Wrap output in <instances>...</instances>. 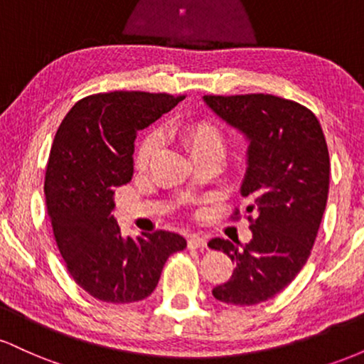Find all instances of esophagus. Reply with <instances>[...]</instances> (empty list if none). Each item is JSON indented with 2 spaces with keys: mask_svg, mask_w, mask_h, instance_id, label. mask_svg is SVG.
I'll use <instances>...</instances> for the list:
<instances>
[{
  "mask_svg": "<svg viewBox=\"0 0 364 364\" xmlns=\"http://www.w3.org/2000/svg\"><path fill=\"white\" fill-rule=\"evenodd\" d=\"M188 246H190V248H205L207 241H205V237H202L198 235H191V236H188Z\"/></svg>",
  "mask_w": 364,
  "mask_h": 364,
  "instance_id": "esophagus-1",
  "label": "esophagus"
}]
</instances>
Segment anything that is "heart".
I'll return each instance as SVG.
<instances>
[{
  "label": "heart",
  "instance_id": "1",
  "mask_svg": "<svg viewBox=\"0 0 364 364\" xmlns=\"http://www.w3.org/2000/svg\"><path fill=\"white\" fill-rule=\"evenodd\" d=\"M176 135L193 159L210 152L223 154L224 150V139L220 135L219 128L208 123V121H191V123L181 124L176 129ZM159 145H161V139H159L157 133H149L141 140L139 152H136V168H147L152 159L156 157Z\"/></svg>",
  "mask_w": 364,
  "mask_h": 364
}]
</instances>
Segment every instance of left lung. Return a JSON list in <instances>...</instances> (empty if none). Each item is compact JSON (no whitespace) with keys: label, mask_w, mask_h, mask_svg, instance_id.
Segmentation results:
<instances>
[{"label":"left lung","mask_w":364,"mask_h":364,"mask_svg":"<svg viewBox=\"0 0 364 364\" xmlns=\"http://www.w3.org/2000/svg\"><path fill=\"white\" fill-rule=\"evenodd\" d=\"M203 102L248 141L241 195L252 241L208 246L236 263L215 299L250 306L267 301L294 281L310 257L328 196L330 161L323 132L310 109L270 94L203 95Z\"/></svg>","instance_id":"obj_1"}]
</instances>
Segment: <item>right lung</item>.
<instances>
[{
	"instance_id": "1",
	"label": "right lung",
	"mask_w": 364,
	"mask_h": 364,
	"mask_svg": "<svg viewBox=\"0 0 364 364\" xmlns=\"http://www.w3.org/2000/svg\"><path fill=\"white\" fill-rule=\"evenodd\" d=\"M183 95L107 92L78 101L54 136L44 193L54 237L73 281L106 303H133L156 289L164 263L186 248L181 235L124 237L114 190L133 178L139 129L169 112Z\"/></svg>"
}]
</instances>
